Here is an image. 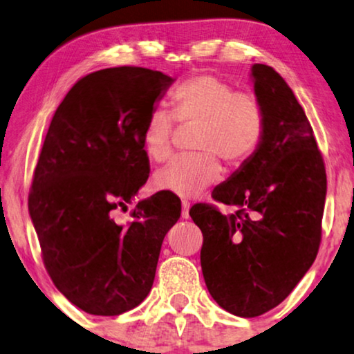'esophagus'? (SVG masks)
Listing matches in <instances>:
<instances>
[{"label":"esophagus","mask_w":354,"mask_h":354,"mask_svg":"<svg viewBox=\"0 0 354 354\" xmlns=\"http://www.w3.org/2000/svg\"><path fill=\"white\" fill-rule=\"evenodd\" d=\"M188 211H190V203L183 200L182 201V217L183 219H188V217H190V212Z\"/></svg>","instance_id":"esophagus-1"}]
</instances>
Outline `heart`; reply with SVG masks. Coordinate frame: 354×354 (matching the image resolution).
I'll list each match as a JSON object with an SVG mask.
<instances>
[{"label":"heart","instance_id":"obj_1","mask_svg":"<svg viewBox=\"0 0 354 354\" xmlns=\"http://www.w3.org/2000/svg\"><path fill=\"white\" fill-rule=\"evenodd\" d=\"M174 120L196 125L193 149L196 154L174 159L154 176L159 190L182 198L200 195L222 176L219 159L241 166L259 151L266 137V111L259 96L235 86L214 74H198L183 80L171 95V114L149 113L142 130V147L154 162L172 154Z\"/></svg>","mask_w":354,"mask_h":354}]
</instances>
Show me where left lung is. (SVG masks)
Segmentation results:
<instances>
[{
	"mask_svg": "<svg viewBox=\"0 0 354 354\" xmlns=\"http://www.w3.org/2000/svg\"><path fill=\"white\" fill-rule=\"evenodd\" d=\"M254 93L266 111L259 151L212 200L230 214L196 203L201 269L216 303L240 317L270 311L292 293L316 259L327 177L313 127L293 91L272 67L253 66Z\"/></svg>",
	"mask_w": 354,
	"mask_h": 354,
	"instance_id": "1",
	"label": "left lung"
}]
</instances>
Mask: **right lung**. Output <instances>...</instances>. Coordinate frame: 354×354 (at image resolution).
I'll use <instances>...</instances> for the list:
<instances>
[{
    "mask_svg": "<svg viewBox=\"0 0 354 354\" xmlns=\"http://www.w3.org/2000/svg\"><path fill=\"white\" fill-rule=\"evenodd\" d=\"M171 77L135 66L82 77L56 109L33 171L28 211L46 272L82 311L118 316L153 287L162 240L180 200L159 192L125 207L149 176L142 130Z\"/></svg>",
    "mask_w": 354,
    "mask_h": 354,
    "instance_id": "obj_1",
    "label": "right lung"
}]
</instances>
